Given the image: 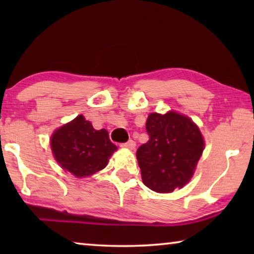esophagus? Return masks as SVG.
Returning <instances> with one entry per match:
<instances>
[{
	"mask_svg": "<svg viewBox=\"0 0 254 254\" xmlns=\"http://www.w3.org/2000/svg\"><path fill=\"white\" fill-rule=\"evenodd\" d=\"M121 145L122 148H127V149H134L135 148V142L133 140H128L127 142H126V143H121L120 144Z\"/></svg>",
	"mask_w": 254,
	"mask_h": 254,
	"instance_id": "obj_1",
	"label": "esophagus"
}]
</instances>
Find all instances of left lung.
Segmentation results:
<instances>
[{"instance_id":"1","label":"left lung","mask_w":254,"mask_h":254,"mask_svg":"<svg viewBox=\"0 0 254 254\" xmlns=\"http://www.w3.org/2000/svg\"><path fill=\"white\" fill-rule=\"evenodd\" d=\"M145 130L148 142L136 150L143 184L157 192L182 188L191 178L203 153L199 128L190 119L169 112L150 114Z\"/></svg>"}]
</instances>
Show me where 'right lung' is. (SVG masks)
<instances>
[{"instance_id":"obj_1","label":"right lung","mask_w":254,"mask_h":254,"mask_svg":"<svg viewBox=\"0 0 254 254\" xmlns=\"http://www.w3.org/2000/svg\"><path fill=\"white\" fill-rule=\"evenodd\" d=\"M56 160L76 177H87L104 168L117 145L106 130H95L92 123L78 115L51 136Z\"/></svg>"}]
</instances>
